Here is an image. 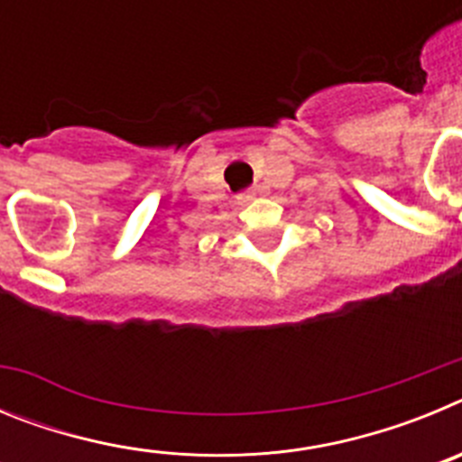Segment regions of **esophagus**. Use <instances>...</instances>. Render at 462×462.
Wrapping results in <instances>:
<instances>
[{
  "mask_svg": "<svg viewBox=\"0 0 462 462\" xmlns=\"http://www.w3.org/2000/svg\"><path fill=\"white\" fill-rule=\"evenodd\" d=\"M256 194H259V189H250V191H245V194H240V203H247V201H252V199H254Z\"/></svg>",
  "mask_w": 462,
  "mask_h": 462,
  "instance_id": "34e87169",
  "label": "esophagus"
}]
</instances>
